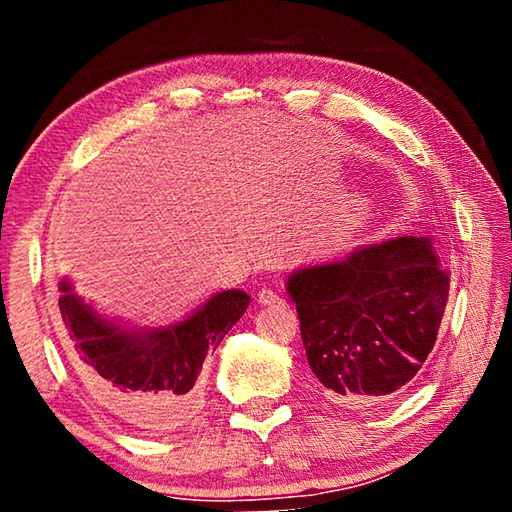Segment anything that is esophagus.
I'll use <instances>...</instances> for the list:
<instances>
[{"instance_id": "obj_1", "label": "esophagus", "mask_w": 512, "mask_h": 512, "mask_svg": "<svg viewBox=\"0 0 512 512\" xmlns=\"http://www.w3.org/2000/svg\"><path fill=\"white\" fill-rule=\"evenodd\" d=\"M257 302H259V305H264V307H271V305H280L282 298L271 289H262L257 293Z\"/></svg>"}]
</instances>
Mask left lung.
Returning a JSON list of instances; mask_svg holds the SVG:
<instances>
[{"instance_id":"left-lung-1","label":"left lung","mask_w":512,"mask_h":512,"mask_svg":"<svg viewBox=\"0 0 512 512\" xmlns=\"http://www.w3.org/2000/svg\"><path fill=\"white\" fill-rule=\"evenodd\" d=\"M316 386L334 404L404 393L436 343L449 271L429 237H400L309 266L287 282Z\"/></svg>"}]
</instances>
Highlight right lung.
I'll return each mask as SVG.
<instances>
[{
  "instance_id": "right-lung-1",
  "label": "right lung",
  "mask_w": 512,
  "mask_h": 512,
  "mask_svg": "<svg viewBox=\"0 0 512 512\" xmlns=\"http://www.w3.org/2000/svg\"><path fill=\"white\" fill-rule=\"evenodd\" d=\"M60 329L72 366L94 400L142 436H167L201 404L207 352L248 309V293L221 291L176 325L128 329L76 296L72 282L58 284Z\"/></svg>"
}]
</instances>
